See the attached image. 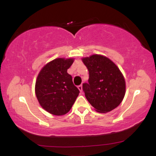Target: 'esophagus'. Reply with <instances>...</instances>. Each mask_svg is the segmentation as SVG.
I'll return each instance as SVG.
<instances>
[{"mask_svg": "<svg viewBox=\"0 0 156 156\" xmlns=\"http://www.w3.org/2000/svg\"><path fill=\"white\" fill-rule=\"evenodd\" d=\"M78 89H79L80 92H82V91H83V87H82V85H79V86H78Z\"/></svg>", "mask_w": 156, "mask_h": 156, "instance_id": "esophagus-1", "label": "esophagus"}]
</instances>
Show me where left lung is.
Here are the masks:
<instances>
[{"label":"left lung","instance_id":"left-lung-1","mask_svg":"<svg viewBox=\"0 0 156 156\" xmlns=\"http://www.w3.org/2000/svg\"><path fill=\"white\" fill-rule=\"evenodd\" d=\"M89 70L88 83L83 90L89 103L100 113L111 112L121 103L125 94V81L119 68L101 55L82 58Z\"/></svg>","mask_w":156,"mask_h":156}]
</instances>
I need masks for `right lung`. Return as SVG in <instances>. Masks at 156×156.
I'll return each instance as SVG.
<instances>
[{
    "mask_svg": "<svg viewBox=\"0 0 156 156\" xmlns=\"http://www.w3.org/2000/svg\"><path fill=\"white\" fill-rule=\"evenodd\" d=\"M73 62V58H55L46 64L37 76L36 96L41 106L53 115L69 112L79 94L72 76L67 73Z\"/></svg>",
    "mask_w": 156,
    "mask_h": 156,
    "instance_id": "right-lung-1",
    "label": "right lung"
}]
</instances>
